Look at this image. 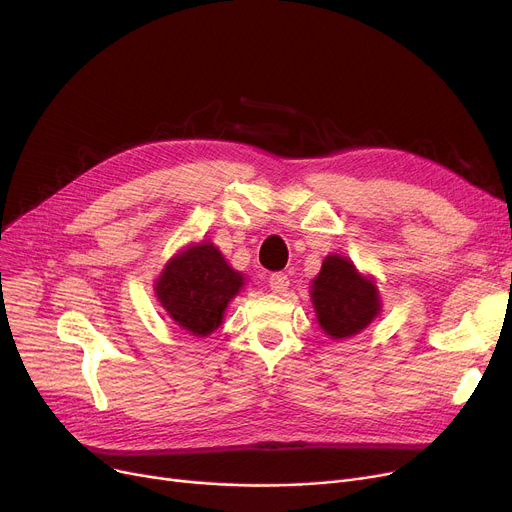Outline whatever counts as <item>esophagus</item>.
Segmentation results:
<instances>
[{
    "label": "esophagus",
    "mask_w": 512,
    "mask_h": 512,
    "mask_svg": "<svg viewBox=\"0 0 512 512\" xmlns=\"http://www.w3.org/2000/svg\"><path fill=\"white\" fill-rule=\"evenodd\" d=\"M288 284H290V280H288L286 274H272L270 276V288L274 292H284L288 288Z\"/></svg>",
    "instance_id": "obj_1"
}]
</instances>
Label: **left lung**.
<instances>
[{"label": "left lung", "instance_id": "1", "mask_svg": "<svg viewBox=\"0 0 512 512\" xmlns=\"http://www.w3.org/2000/svg\"><path fill=\"white\" fill-rule=\"evenodd\" d=\"M311 299L319 326L332 338L359 334L380 313L378 288L363 278L353 261L330 255L313 280Z\"/></svg>", "mask_w": 512, "mask_h": 512}]
</instances>
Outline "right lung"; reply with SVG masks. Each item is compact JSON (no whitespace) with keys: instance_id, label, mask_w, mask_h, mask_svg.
Returning a JSON list of instances; mask_svg holds the SVG:
<instances>
[{"instance_id":"obj_1","label":"right lung","mask_w":512,"mask_h":512,"mask_svg":"<svg viewBox=\"0 0 512 512\" xmlns=\"http://www.w3.org/2000/svg\"><path fill=\"white\" fill-rule=\"evenodd\" d=\"M242 286L211 242H199L176 255L161 272L155 292L176 324L193 336H207L222 324L228 301Z\"/></svg>"}]
</instances>
